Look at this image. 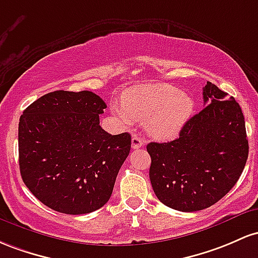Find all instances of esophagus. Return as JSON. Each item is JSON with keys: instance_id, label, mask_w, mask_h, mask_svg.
I'll use <instances>...</instances> for the list:
<instances>
[{"instance_id": "esophagus-1", "label": "esophagus", "mask_w": 258, "mask_h": 258, "mask_svg": "<svg viewBox=\"0 0 258 258\" xmlns=\"http://www.w3.org/2000/svg\"><path fill=\"white\" fill-rule=\"evenodd\" d=\"M144 146V140L138 135H133L132 138V147L133 149H140Z\"/></svg>"}]
</instances>
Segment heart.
Returning a JSON list of instances; mask_svg holds the SVG:
<instances>
[{
	"mask_svg": "<svg viewBox=\"0 0 258 258\" xmlns=\"http://www.w3.org/2000/svg\"><path fill=\"white\" fill-rule=\"evenodd\" d=\"M124 125L145 119L147 132L156 138H169L179 132L194 111V100L167 84L129 89L121 103L112 107Z\"/></svg>",
	"mask_w": 258,
	"mask_h": 258,
	"instance_id": "obj_1",
	"label": "heart"
}]
</instances>
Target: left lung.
Returning <instances> with one entry per match:
<instances>
[{
	"mask_svg": "<svg viewBox=\"0 0 258 258\" xmlns=\"http://www.w3.org/2000/svg\"><path fill=\"white\" fill-rule=\"evenodd\" d=\"M215 84L204 88L198 114L168 143H150V180L157 199L181 212L212 206L230 191L248 156L245 119L235 98Z\"/></svg>",
	"mask_w": 258,
	"mask_h": 258,
	"instance_id": "8db88e82",
	"label": "left lung"
}]
</instances>
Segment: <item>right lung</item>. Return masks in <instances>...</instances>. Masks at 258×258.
I'll list each match as a JSON object with an SVG mask.
<instances>
[{
  "label": "right lung",
  "instance_id": "right-lung-1",
  "mask_svg": "<svg viewBox=\"0 0 258 258\" xmlns=\"http://www.w3.org/2000/svg\"><path fill=\"white\" fill-rule=\"evenodd\" d=\"M105 101L91 91H53L20 115L19 168L37 200L67 215L98 210L111 198L132 137L100 125Z\"/></svg>",
  "mask_w": 258,
  "mask_h": 258
}]
</instances>
